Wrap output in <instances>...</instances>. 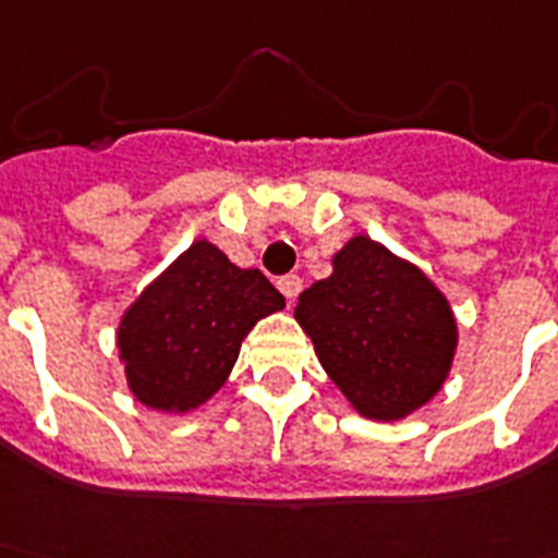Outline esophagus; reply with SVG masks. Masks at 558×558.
<instances>
[{"label": "esophagus", "mask_w": 558, "mask_h": 558, "mask_svg": "<svg viewBox=\"0 0 558 558\" xmlns=\"http://www.w3.org/2000/svg\"><path fill=\"white\" fill-rule=\"evenodd\" d=\"M278 289L283 292V298L289 300V303H294V298H298L300 289H303V280H300L298 275H283V278H278Z\"/></svg>", "instance_id": "1"}]
</instances>
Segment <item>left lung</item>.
I'll list each match as a JSON object with an SVG mask.
<instances>
[{"label": "left lung", "instance_id": "left-lung-1", "mask_svg": "<svg viewBox=\"0 0 558 558\" xmlns=\"http://www.w3.org/2000/svg\"><path fill=\"white\" fill-rule=\"evenodd\" d=\"M294 317L365 418H404L438 393L452 367L458 326L447 298L367 235L333 255L331 278L300 294Z\"/></svg>", "mask_w": 558, "mask_h": 558}]
</instances>
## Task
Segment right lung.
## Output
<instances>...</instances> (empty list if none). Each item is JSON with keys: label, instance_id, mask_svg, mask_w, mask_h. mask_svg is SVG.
<instances>
[{"label": "right lung", "instance_id": "right-lung-1", "mask_svg": "<svg viewBox=\"0 0 558 558\" xmlns=\"http://www.w3.org/2000/svg\"><path fill=\"white\" fill-rule=\"evenodd\" d=\"M283 306L260 269H239L196 241L123 314L118 345L132 393L165 413L205 404L230 376L241 339Z\"/></svg>", "mask_w": 558, "mask_h": 558}]
</instances>
